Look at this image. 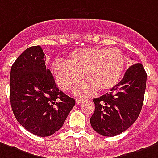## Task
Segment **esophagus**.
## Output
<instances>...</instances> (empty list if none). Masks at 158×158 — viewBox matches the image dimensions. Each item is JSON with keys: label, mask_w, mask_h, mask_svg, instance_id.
<instances>
[{"label": "esophagus", "mask_w": 158, "mask_h": 158, "mask_svg": "<svg viewBox=\"0 0 158 158\" xmlns=\"http://www.w3.org/2000/svg\"><path fill=\"white\" fill-rule=\"evenodd\" d=\"M85 100V99H79V98H78V99H76V103L77 104H80V103L84 102Z\"/></svg>", "instance_id": "34e87169"}]
</instances>
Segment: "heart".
<instances>
[{
	"instance_id": "heart-1",
	"label": "heart",
	"mask_w": 158,
	"mask_h": 158,
	"mask_svg": "<svg viewBox=\"0 0 158 158\" xmlns=\"http://www.w3.org/2000/svg\"><path fill=\"white\" fill-rule=\"evenodd\" d=\"M125 66L123 53L118 48H85L70 53L67 62L57 61L52 73L58 85L69 90L82 79H86L76 89V94H89L95 89L107 91L120 80Z\"/></svg>"
}]
</instances>
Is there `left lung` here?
<instances>
[{
  "label": "left lung",
  "instance_id": "8db88e82",
  "mask_svg": "<svg viewBox=\"0 0 158 158\" xmlns=\"http://www.w3.org/2000/svg\"><path fill=\"white\" fill-rule=\"evenodd\" d=\"M147 73L140 63L133 64L110 93L94 99L92 128L100 135L115 136L127 131L138 118L144 100Z\"/></svg>",
  "mask_w": 158,
  "mask_h": 158
}]
</instances>
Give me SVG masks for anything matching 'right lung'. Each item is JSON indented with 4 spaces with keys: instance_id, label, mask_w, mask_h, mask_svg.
Instances as JSON below:
<instances>
[{
    "instance_id": "1",
    "label": "right lung",
    "mask_w": 158,
    "mask_h": 158,
    "mask_svg": "<svg viewBox=\"0 0 158 158\" xmlns=\"http://www.w3.org/2000/svg\"><path fill=\"white\" fill-rule=\"evenodd\" d=\"M40 46L30 47L10 69V101L15 117L26 130L49 136L60 129L75 100L59 90Z\"/></svg>"
}]
</instances>
